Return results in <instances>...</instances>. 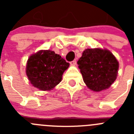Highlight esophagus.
Returning <instances> with one entry per match:
<instances>
[{"instance_id":"esophagus-1","label":"esophagus","mask_w":134,"mask_h":134,"mask_svg":"<svg viewBox=\"0 0 134 134\" xmlns=\"http://www.w3.org/2000/svg\"><path fill=\"white\" fill-rule=\"evenodd\" d=\"M70 65H72V66H75V65L76 64V60H73V61L70 62Z\"/></svg>"}]
</instances>
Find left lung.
Here are the masks:
<instances>
[{"instance_id":"left-lung-1","label":"left lung","mask_w":134,"mask_h":134,"mask_svg":"<svg viewBox=\"0 0 134 134\" xmlns=\"http://www.w3.org/2000/svg\"><path fill=\"white\" fill-rule=\"evenodd\" d=\"M77 64L85 83L93 91L107 89L117 78L119 63L107 49H85Z\"/></svg>"}]
</instances>
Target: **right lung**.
<instances>
[{
  "mask_svg": "<svg viewBox=\"0 0 134 134\" xmlns=\"http://www.w3.org/2000/svg\"><path fill=\"white\" fill-rule=\"evenodd\" d=\"M69 64L53 51L41 50L29 57L26 73L33 86L41 91H48L60 83Z\"/></svg>",
  "mask_w": 134,
  "mask_h": 134,
  "instance_id": "1",
  "label": "right lung"
}]
</instances>
